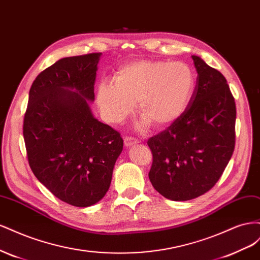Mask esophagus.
Segmentation results:
<instances>
[{
	"mask_svg": "<svg viewBox=\"0 0 260 260\" xmlns=\"http://www.w3.org/2000/svg\"><path fill=\"white\" fill-rule=\"evenodd\" d=\"M123 142H124V146H125V147H130V146H132V145L138 144V143H139V140H137V139H135V138L127 137V138H124Z\"/></svg>",
	"mask_w": 260,
	"mask_h": 260,
	"instance_id": "1",
	"label": "esophagus"
}]
</instances>
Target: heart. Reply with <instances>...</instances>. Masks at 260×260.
<instances>
[{"instance_id": "b5f03b06", "label": "heart", "mask_w": 260, "mask_h": 260, "mask_svg": "<svg viewBox=\"0 0 260 260\" xmlns=\"http://www.w3.org/2000/svg\"><path fill=\"white\" fill-rule=\"evenodd\" d=\"M194 76L182 61L138 60L121 67L115 81H102L96 102L105 119L119 123L135 109L142 115L138 128L166 127L182 115L192 98Z\"/></svg>"}]
</instances>
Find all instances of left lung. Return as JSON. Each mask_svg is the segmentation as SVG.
Returning a JSON list of instances; mask_svg holds the SVG:
<instances>
[{"mask_svg": "<svg viewBox=\"0 0 260 260\" xmlns=\"http://www.w3.org/2000/svg\"><path fill=\"white\" fill-rule=\"evenodd\" d=\"M196 85L184 113L147 141L153 154L148 178L171 201H190L209 191L231 159L237 109L221 73L192 55Z\"/></svg>", "mask_w": 260, "mask_h": 260, "instance_id": "8db88e82", "label": "left lung"}]
</instances>
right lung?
Wrapping results in <instances>:
<instances>
[{"instance_id": "right-lung-1", "label": "right lung", "mask_w": 260, "mask_h": 260, "mask_svg": "<svg viewBox=\"0 0 260 260\" xmlns=\"http://www.w3.org/2000/svg\"><path fill=\"white\" fill-rule=\"evenodd\" d=\"M101 53L64 57L39 75L23 119L28 161L57 199L89 207L104 198L122 152L119 132L94 117Z\"/></svg>"}]
</instances>
